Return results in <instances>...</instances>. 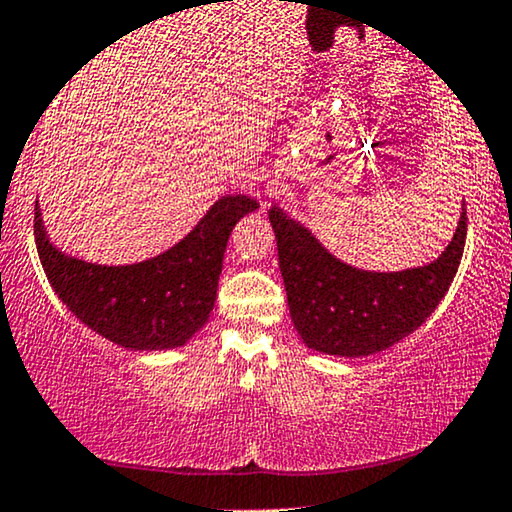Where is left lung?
<instances>
[{
  "mask_svg": "<svg viewBox=\"0 0 512 512\" xmlns=\"http://www.w3.org/2000/svg\"><path fill=\"white\" fill-rule=\"evenodd\" d=\"M278 264L294 327L308 348L373 355L422 325L455 278L466 243V208L443 255L417 269L378 273L341 262L297 220L271 206Z\"/></svg>",
  "mask_w": 512,
  "mask_h": 512,
  "instance_id": "8db88e82",
  "label": "left lung"
}]
</instances>
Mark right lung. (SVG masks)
Wrapping results in <instances>:
<instances>
[{"mask_svg":"<svg viewBox=\"0 0 512 512\" xmlns=\"http://www.w3.org/2000/svg\"><path fill=\"white\" fill-rule=\"evenodd\" d=\"M257 206L246 194H227L181 243L127 266L92 264L60 253L48 241L39 204L34 206V241L48 283L83 325L127 350H169L185 345L206 325L229 234Z\"/></svg>","mask_w":512,"mask_h":512,"instance_id":"add662e5","label":"right lung"}]
</instances>
